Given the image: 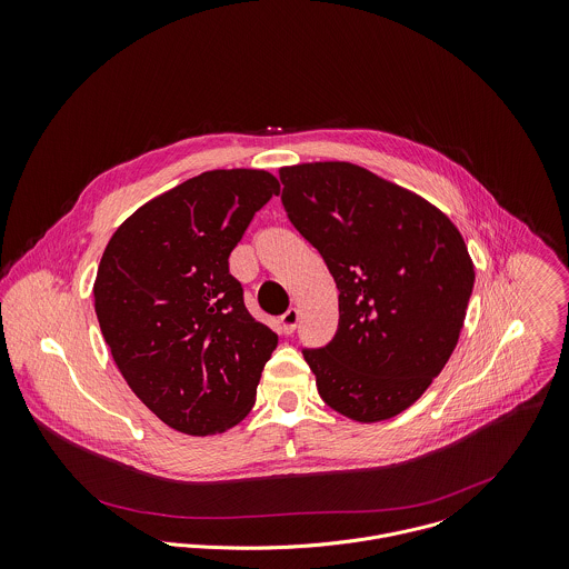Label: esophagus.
<instances>
[{
    "instance_id": "esophagus-1",
    "label": "esophagus",
    "mask_w": 569,
    "mask_h": 569,
    "mask_svg": "<svg viewBox=\"0 0 569 569\" xmlns=\"http://www.w3.org/2000/svg\"><path fill=\"white\" fill-rule=\"evenodd\" d=\"M279 322H281L283 333H292V331L297 329V322H299V310H297V308H290L286 315L279 318Z\"/></svg>"
}]
</instances>
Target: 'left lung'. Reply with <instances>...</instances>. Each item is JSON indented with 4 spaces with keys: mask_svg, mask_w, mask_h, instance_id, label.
Masks as SVG:
<instances>
[{
    "mask_svg": "<svg viewBox=\"0 0 569 569\" xmlns=\"http://www.w3.org/2000/svg\"><path fill=\"white\" fill-rule=\"evenodd\" d=\"M295 229L338 288V329L303 349L318 395L376 423L410 408L447 365L473 290V261L453 222L426 198L347 163L279 170Z\"/></svg>",
    "mask_w": 569,
    "mask_h": 569,
    "instance_id": "obj_1",
    "label": "left lung"
}]
</instances>
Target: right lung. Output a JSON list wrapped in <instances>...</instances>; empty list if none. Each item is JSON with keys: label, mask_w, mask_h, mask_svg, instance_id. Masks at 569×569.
<instances>
[{"label": "right lung", "mask_w": 569, "mask_h": 569, "mask_svg": "<svg viewBox=\"0 0 569 569\" xmlns=\"http://www.w3.org/2000/svg\"><path fill=\"white\" fill-rule=\"evenodd\" d=\"M279 181L211 170L139 207L109 240L96 315L130 390L170 428L207 437L253 408L277 333L257 322L229 254Z\"/></svg>", "instance_id": "add662e5"}]
</instances>
